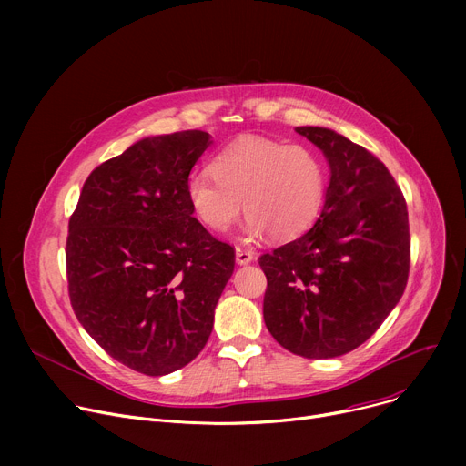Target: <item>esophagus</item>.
I'll return each instance as SVG.
<instances>
[{
  "instance_id": "esophagus-1",
  "label": "esophagus",
  "mask_w": 466,
  "mask_h": 466,
  "mask_svg": "<svg viewBox=\"0 0 466 466\" xmlns=\"http://www.w3.org/2000/svg\"><path fill=\"white\" fill-rule=\"evenodd\" d=\"M253 251L243 249V248H236V262L238 264H249L253 260Z\"/></svg>"
}]
</instances>
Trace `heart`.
<instances>
[{
  "label": "heart",
  "mask_w": 466,
  "mask_h": 466,
  "mask_svg": "<svg viewBox=\"0 0 466 466\" xmlns=\"http://www.w3.org/2000/svg\"><path fill=\"white\" fill-rule=\"evenodd\" d=\"M327 198V169L309 147L243 137L187 181L192 215L211 232H227L243 209L246 234L289 241L308 232Z\"/></svg>",
  "instance_id": "b5f03b06"
}]
</instances>
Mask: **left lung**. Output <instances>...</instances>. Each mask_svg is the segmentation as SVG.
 I'll use <instances>...</instances> for the list:
<instances>
[{"label":"left lung","instance_id":"8db88e82","mask_svg":"<svg viewBox=\"0 0 466 466\" xmlns=\"http://www.w3.org/2000/svg\"><path fill=\"white\" fill-rule=\"evenodd\" d=\"M329 160L317 223L258 258L264 323L279 346L332 359L364 344L399 304L410 272L402 190L381 160L329 128L299 127Z\"/></svg>","mask_w":466,"mask_h":466}]
</instances>
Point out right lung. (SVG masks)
I'll return each instance as SVG.
<instances>
[{"label": "right lung", "instance_id": "obj_1", "mask_svg": "<svg viewBox=\"0 0 466 466\" xmlns=\"http://www.w3.org/2000/svg\"><path fill=\"white\" fill-rule=\"evenodd\" d=\"M209 145L202 130L134 143L92 171L69 217L71 308L107 355L145 376L176 372L204 350L234 272V248L187 202Z\"/></svg>", "mask_w": 466, "mask_h": 466}]
</instances>
